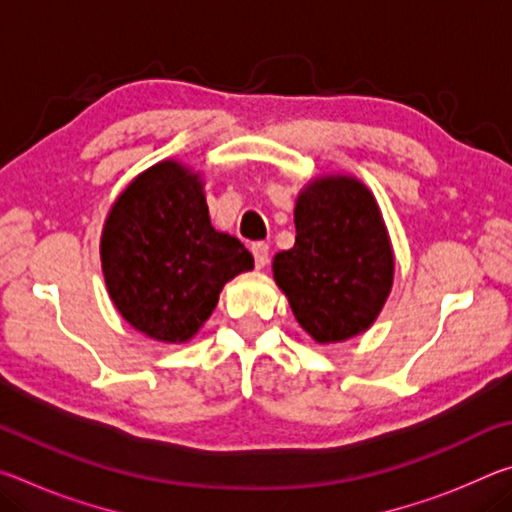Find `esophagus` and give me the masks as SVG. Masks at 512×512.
Masks as SVG:
<instances>
[{"mask_svg":"<svg viewBox=\"0 0 512 512\" xmlns=\"http://www.w3.org/2000/svg\"><path fill=\"white\" fill-rule=\"evenodd\" d=\"M253 257H255V266L257 268H264L268 264V244H264V241H257V244H253Z\"/></svg>","mask_w":512,"mask_h":512,"instance_id":"1","label":"esophagus"}]
</instances>
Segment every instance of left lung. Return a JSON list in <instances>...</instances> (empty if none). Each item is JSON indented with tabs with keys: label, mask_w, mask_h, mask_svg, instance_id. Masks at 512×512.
<instances>
[{
	"label": "left lung",
	"mask_w": 512,
	"mask_h": 512,
	"mask_svg": "<svg viewBox=\"0 0 512 512\" xmlns=\"http://www.w3.org/2000/svg\"><path fill=\"white\" fill-rule=\"evenodd\" d=\"M273 277L298 323L318 343L361 334L393 284V250L375 198L359 180L325 176L296 203V244L273 259Z\"/></svg>",
	"instance_id": "8db88e82"
}]
</instances>
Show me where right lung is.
<instances>
[{
    "label": "right lung",
    "instance_id": "right-lung-1",
    "mask_svg": "<svg viewBox=\"0 0 512 512\" xmlns=\"http://www.w3.org/2000/svg\"><path fill=\"white\" fill-rule=\"evenodd\" d=\"M101 266L128 323L151 339L183 343L210 318L223 284L253 268V255L212 228L196 173L167 160L137 176L112 205Z\"/></svg>",
    "mask_w": 512,
    "mask_h": 512
}]
</instances>
